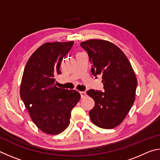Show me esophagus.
<instances>
[{
  "instance_id": "obj_1",
  "label": "esophagus",
  "mask_w": 160,
  "mask_h": 160,
  "mask_svg": "<svg viewBox=\"0 0 160 160\" xmlns=\"http://www.w3.org/2000/svg\"><path fill=\"white\" fill-rule=\"evenodd\" d=\"M79 93L81 95V98H83L86 96V92H84V91H80Z\"/></svg>"
}]
</instances>
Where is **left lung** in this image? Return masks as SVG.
<instances>
[{"mask_svg":"<svg viewBox=\"0 0 160 160\" xmlns=\"http://www.w3.org/2000/svg\"><path fill=\"white\" fill-rule=\"evenodd\" d=\"M80 45L88 53L92 74L96 78L102 76L105 90L86 92L95 101L91 120L100 128H113L123 122L135 100V73L124 53L110 42L92 39Z\"/></svg>","mask_w":160,"mask_h":160,"instance_id":"1","label":"left lung"}]
</instances>
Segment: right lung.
I'll use <instances>...</instances> for the list:
<instances>
[{
    "label": "right lung",
    "mask_w": 160,
    "mask_h": 160,
    "mask_svg": "<svg viewBox=\"0 0 160 160\" xmlns=\"http://www.w3.org/2000/svg\"><path fill=\"white\" fill-rule=\"evenodd\" d=\"M73 44L74 41L42 45L29 59L22 76L21 99L36 127L52 135L66 129L71 111L81 98L78 91L59 88L55 83L61 74V62Z\"/></svg>",
    "instance_id": "right-lung-1"
}]
</instances>
